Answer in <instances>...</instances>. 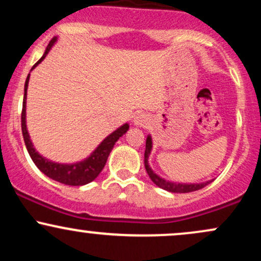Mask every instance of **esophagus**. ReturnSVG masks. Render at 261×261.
Instances as JSON below:
<instances>
[{
    "label": "esophagus",
    "mask_w": 261,
    "mask_h": 261,
    "mask_svg": "<svg viewBox=\"0 0 261 261\" xmlns=\"http://www.w3.org/2000/svg\"><path fill=\"white\" fill-rule=\"evenodd\" d=\"M148 122V116L146 114H137L136 116L134 118V125L135 126H145L146 124Z\"/></svg>",
    "instance_id": "34e87169"
}]
</instances>
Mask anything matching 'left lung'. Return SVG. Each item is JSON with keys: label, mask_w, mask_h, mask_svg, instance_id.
I'll use <instances>...</instances> for the list:
<instances>
[{"label": "left lung", "mask_w": 261, "mask_h": 261, "mask_svg": "<svg viewBox=\"0 0 261 261\" xmlns=\"http://www.w3.org/2000/svg\"><path fill=\"white\" fill-rule=\"evenodd\" d=\"M152 146H153V142H152V137L151 135H147V139H146V149H145V168L147 174L151 178V180L157 185L158 188L163 189V190L169 191V193H191V191H196L202 189L206 185H208L210 182L214 181L212 180H207L203 182H176V181H170L167 180V179L162 178L158 174H155L153 172V169L149 167L148 163V157L151 154L152 151Z\"/></svg>", "instance_id": "obj_1"}]
</instances>
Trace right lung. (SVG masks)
<instances>
[{"instance_id":"1","label":"right lung","mask_w":261,"mask_h":261,"mask_svg":"<svg viewBox=\"0 0 261 261\" xmlns=\"http://www.w3.org/2000/svg\"><path fill=\"white\" fill-rule=\"evenodd\" d=\"M58 41V37H54L50 41L49 45L45 49L44 55L41 56L40 60L32 67L33 71L37 66L40 64L43 60L46 58V55L49 54L51 47L55 45ZM29 77H31V72H29L28 77L25 80L24 85V98H23V110H22V133H23V139H24L25 147L28 149L29 155L35 163V166L40 169V172H43L45 175L49 176L53 180H56L61 184L65 185H72V187H80V185H86L88 182H91L99 175V173L103 170L104 166H106L108 157H109L110 152L115 145V142L118 141L122 135L127 133L130 125L127 122H125L124 125H121L120 127L116 128L115 131H113L112 134L108 135L99 145L97 146V148L92 152L88 157L80 162H74V163H58V162H53L47 158H45L44 155H41L39 152L35 149L34 145H33L31 136H29L28 128H27V91H28V83H29Z\"/></svg>"}]
</instances>
